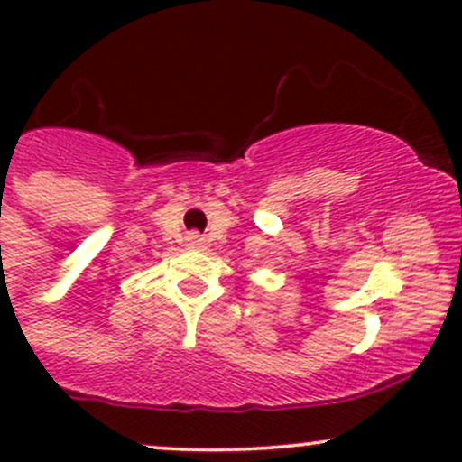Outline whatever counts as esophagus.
Returning a JSON list of instances; mask_svg holds the SVG:
<instances>
[{
    "label": "esophagus",
    "instance_id": "obj_1",
    "mask_svg": "<svg viewBox=\"0 0 462 462\" xmlns=\"http://www.w3.org/2000/svg\"><path fill=\"white\" fill-rule=\"evenodd\" d=\"M189 243H190V245H193V247H199L201 243H204V238H201L199 235H190V236H189Z\"/></svg>",
    "mask_w": 462,
    "mask_h": 462
}]
</instances>
